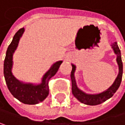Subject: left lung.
<instances>
[{"label": "left lung", "mask_w": 125, "mask_h": 125, "mask_svg": "<svg viewBox=\"0 0 125 125\" xmlns=\"http://www.w3.org/2000/svg\"><path fill=\"white\" fill-rule=\"evenodd\" d=\"M112 48L113 49L115 53L117 55V62L119 66V73L112 86H109L107 90L99 94H86L85 92H82V90H80L77 87L75 77H74L76 66L74 64H72V70L71 72V79H72V94L80 102L84 104L92 105V106L102 104V102H105L106 100L111 98L118 89L122 82V73H123V66H122V57H121V52H120L117 42H115L114 43H112Z\"/></svg>", "instance_id": "obj_1"}]
</instances>
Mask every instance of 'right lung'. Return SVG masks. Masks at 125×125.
Here are the masks:
<instances>
[{"mask_svg": "<svg viewBox=\"0 0 125 125\" xmlns=\"http://www.w3.org/2000/svg\"><path fill=\"white\" fill-rule=\"evenodd\" d=\"M24 31V28L19 29L8 46L3 65V74L7 86L13 96L23 104H36L43 101L49 95V81L57 72L62 61L56 62L51 66L49 71L43 75L41 83L39 84L23 83L18 80L11 72L13 67V55L17 49L20 39Z\"/></svg>", "mask_w": 125, "mask_h": 125, "instance_id": "1", "label": "right lung"}]
</instances>
